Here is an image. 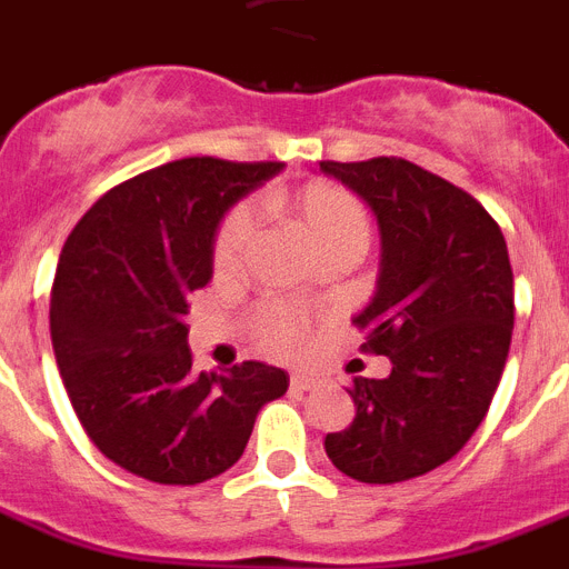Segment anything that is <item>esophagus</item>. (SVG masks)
I'll return each mask as SVG.
<instances>
[{"label": "esophagus", "mask_w": 569, "mask_h": 569, "mask_svg": "<svg viewBox=\"0 0 569 569\" xmlns=\"http://www.w3.org/2000/svg\"><path fill=\"white\" fill-rule=\"evenodd\" d=\"M315 380L309 378V375H291L289 378V387L295 389V392H306V389H312Z\"/></svg>", "instance_id": "obj_1"}]
</instances>
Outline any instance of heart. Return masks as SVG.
<instances>
[{"instance_id":"heart-1","label":"heart","mask_w":569,"mask_h":569,"mask_svg":"<svg viewBox=\"0 0 569 569\" xmlns=\"http://www.w3.org/2000/svg\"><path fill=\"white\" fill-rule=\"evenodd\" d=\"M278 206L291 223L303 231L318 257L329 254V251H352L360 257L367 251L369 231H372L367 209L352 191H346L338 182H306L303 189L280 197ZM249 237L251 211L234 209L220 223L214 246H211V266L217 274L237 271L246 246H249ZM251 332L266 352L295 355L303 349L309 323L291 306L263 303L251 318Z\"/></svg>"}]
</instances>
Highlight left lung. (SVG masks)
<instances>
[{
    "mask_svg": "<svg viewBox=\"0 0 569 569\" xmlns=\"http://www.w3.org/2000/svg\"><path fill=\"white\" fill-rule=\"evenodd\" d=\"M378 217L375 295L352 318L387 378H355V421L326 456L355 481L398 483L458 456L481 427L510 352L507 243L476 197L401 157L320 162Z\"/></svg>",
    "mask_w": 569,
    "mask_h": 569,
    "instance_id": "8db88e82",
    "label": "left lung"
}]
</instances>
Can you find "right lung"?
Here are the masks:
<instances>
[{"instance_id":"1","label":"right lung","mask_w":569,"mask_h":569,"mask_svg":"<svg viewBox=\"0 0 569 569\" xmlns=\"http://www.w3.org/2000/svg\"><path fill=\"white\" fill-rule=\"evenodd\" d=\"M283 162L189 157L93 202L68 234L51 340L79 423L108 461L154 483H202L243 456L257 412L289 389L260 360L197 372L189 295L211 280L226 211Z\"/></svg>"}]
</instances>
